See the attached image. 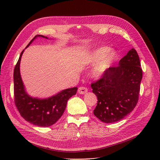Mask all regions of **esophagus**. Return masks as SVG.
I'll return each instance as SVG.
<instances>
[{
	"instance_id": "obj_1",
	"label": "esophagus",
	"mask_w": 160,
	"mask_h": 160,
	"mask_svg": "<svg viewBox=\"0 0 160 160\" xmlns=\"http://www.w3.org/2000/svg\"><path fill=\"white\" fill-rule=\"evenodd\" d=\"M88 89L87 88H85V87H80L78 88V92L79 94H82V95H83L86 93L88 92Z\"/></svg>"
}]
</instances>
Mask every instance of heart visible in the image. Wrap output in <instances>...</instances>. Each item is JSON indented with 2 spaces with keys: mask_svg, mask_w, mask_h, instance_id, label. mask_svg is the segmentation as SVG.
<instances>
[{
  "mask_svg": "<svg viewBox=\"0 0 160 160\" xmlns=\"http://www.w3.org/2000/svg\"><path fill=\"white\" fill-rule=\"evenodd\" d=\"M117 58V52L109 50L108 47H101L92 50L87 56L88 62L94 63L91 70V77L95 79L102 77L113 66Z\"/></svg>",
  "mask_w": 160,
  "mask_h": 160,
  "instance_id": "1",
  "label": "heart"
}]
</instances>
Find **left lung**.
Instances as JSON below:
<instances>
[{"label": "left lung", "instance_id": "left-lung-1", "mask_svg": "<svg viewBox=\"0 0 160 160\" xmlns=\"http://www.w3.org/2000/svg\"><path fill=\"white\" fill-rule=\"evenodd\" d=\"M139 56L130 49L115 67H111L102 78L93 83V93L97 97L93 111L98 119L106 123L117 122L136 107L142 77Z\"/></svg>", "mask_w": 160, "mask_h": 160}]
</instances>
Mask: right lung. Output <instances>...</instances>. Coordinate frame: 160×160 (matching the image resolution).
Listing matches in <instances>:
<instances>
[{
  "instance_id": "1",
  "label": "right lung",
  "mask_w": 160,
  "mask_h": 160,
  "mask_svg": "<svg viewBox=\"0 0 160 160\" xmlns=\"http://www.w3.org/2000/svg\"><path fill=\"white\" fill-rule=\"evenodd\" d=\"M37 38L48 39L42 35L36 36L27 46L26 48ZM25 48V49H26ZM20 54L13 72L15 103L21 115L27 121L41 127H50L63 115L68 100L76 95L78 88L63 89L57 94L45 98L31 97L26 90L20 72L21 57Z\"/></svg>"
}]
</instances>
